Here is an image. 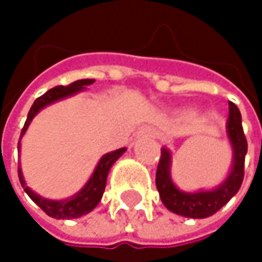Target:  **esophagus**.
Listing matches in <instances>:
<instances>
[{
	"label": "esophagus",
	"mask_w": 262,
	"mask_h": 262,
	"mask_svg": "<svg viewBox=\"0 0 262 262\" xmlns=\"http://www.w3.org/2000/svg\"><path fill=\"white\" fill-rule=\"evenodd\" d=\"M144 132H145V133H150V130H144Z\"/></svg>",
	"instance_id": "esophagus-1"
}]
</instances>
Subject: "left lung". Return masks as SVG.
<instances>
[{
  "label": "left lung",
  "mask_w": 262,
  "mask_h": 262,
  "mask_svg": "<svg viewBox=\"0 0 262 262\" xmlns=\"http://www.w3.org/2000/svg\"><path fill=\"white\" fill-rule=\"evenodd\" d=\"M228 136L232 145L234 158L229 176L211 191L185 192L181 191L170 176L171 155L168 148L161 150V159L156 170V188L167 209L188 219H206L222 209L236 192L244 178V158L247 153V141L241 126V114L234 103L229 101Z\"/></svg>",
  "instance_id": "obj_1"
}]
</instances>
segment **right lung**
Masks as SVG:
<instances>
[{
	"instance_id": "add662e5",
	"label": "right lung",
	"mask_w": 262,
	"mask_h": 262,
	"mask_svg": "<svg viewBox=\"0 0 262 262\" xmlns=\"http://www.w3.org/2000/svg\"><path fill=\"white\" fill-rule=\"evenodd\" d=\"M95 80L94 79H83L77 80L68 86H56L50 91H47L43 95H40L39 98L34 100L28 115H27L26 124L23 127V132H21V138L23 135L26 133V130L28 129L31 120L34 118V115L43 109L45 106L57 101V100H62L65 97H70V95H74L77 94L79 91H83L84 86H89L92 84ZM19 145H21V139L18 142V150H19ZM126 151V147L123 148H118L115 151H111V153H106L100 162L97 164L91 179L88 181V183L80 189L79 192L67 200H48V199H43L40 195H37L36 192H33L28 186L26 185V181H24V176H23V171L21 168H18V174H19V182L23 185L24 191L28 194V197L50 217L53 219H77V217H81L88 212H91L101 200L103 197V192H104V188H106V181H107V174H109V170L111 167L114 165V162Z\"/></svg>"
}]
</instances>
